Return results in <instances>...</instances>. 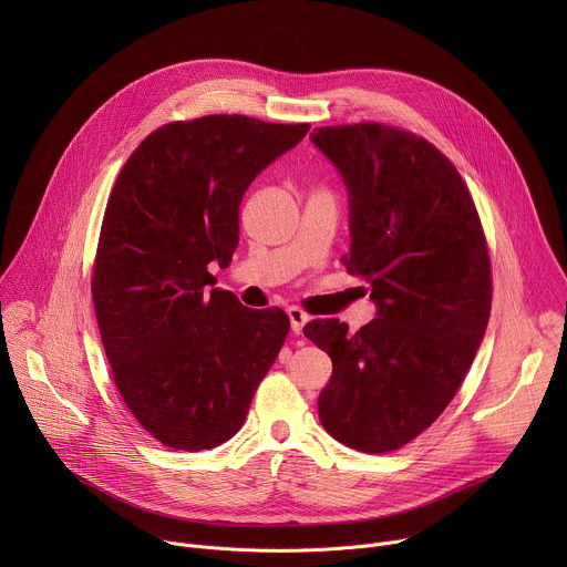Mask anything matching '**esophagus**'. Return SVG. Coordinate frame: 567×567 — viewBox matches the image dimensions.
I'll use <instances>...</instances> for the list:
<instances>
[{"label": "esophagus", "mask_w": 567, "mask_h": 567, "mask_svg": "<svg viewBox=\"0 0 567 567\" xmlns=\"http://www.w3.org/2000/svg\"><path fill=\"white\" fill-rule=\"evenodd\" d=\"M287 313H289V320H291V332L300 334L302 328H305V322L309 320V313H305L300 307H289Z\"/></svg>", "instance_id": "1"}]
</instances>
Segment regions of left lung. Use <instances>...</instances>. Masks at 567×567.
Masks as SVG:
<instances>
[{
  "instance_id": "8db88e82",
  "label": "left lung",
  "mask_w": 567,
  "mask_h": 567,
  "mask_svg": "<svg viewBox=\"0 0 567 567\" xmlns=\"http://www.w3.org/2000/svg\"><path fill=\"white\" fill-rule=\"evenodd\" d=\"M309 138L346 184L343 262L377 305L359 332L339 318L305 326L332 359L318 417L341 444L388 453L442 415L475 359L492 311L487 241L462 177L429 141L379 123Z\"/></svg>"
}]
</instances>
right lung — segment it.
Segmentation results:
<instances>
[{"instance_id":"add662e5","label":"right lung","mask_w":567,"mask_h":567,"mask_svg":"<svg viewBox=\"0 0 567 567\" xmlns=\"http://www.w3.org/2000/svg\"><path fill=\"white\" fill-rule=\"evenodd\" d=\"M307 130L239 114L168 123L116 179L92 296L116 388L161 444L230 440L287 339L280 307H245L208 265H230L241 197Z\"/></svg>"}]
</instances>
